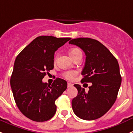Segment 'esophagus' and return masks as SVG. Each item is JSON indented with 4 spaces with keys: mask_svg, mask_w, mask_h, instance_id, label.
<instances>
[{
    "mask_svg": "<svg viewBox=\"0 0 133 133\" xmlns=\"http://www.w3.org/2000/svg\"><path fill=\"white\" fill-rule=\"evenodd\" d=\"M71 86H73V84L70 82H68V88H70V87H71Z\"/></svg>",
    "mask_w": 133,
    "mask_h": 133,
    "instance_id": "esophagus-1",
    "label": "esophagus"
}]
</instances>
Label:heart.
Returning a JSON list of instances; mask_svg holds the SVG:
<instances>
[{"label":"heart","instance_id":"obj_1","mask_svg":"<svg viewBox=\"0 0 133 133\" xmlns=\"http://www.w3.org/2000/svg\"><path fill=\"white\" fill-rule=\"evenodd\" d=\"M79 54H82V51L79 49H78V48H74V49H71L70 51V55L71 56V57L72 59L76 57ZM77 74H78V71H74V70H71V71H65L63 74V76L65 79H68V80H73L75 78V77L77 76Z\"/></svg>","mask_w":133,"mask_h":133}]
</instances>
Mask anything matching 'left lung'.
Instances as JSON below:
<instances>
[{"label": "left lung", "mask_w": 133, "mask_h": 133, "mask_svg": "<svg viewBox=\"0 0 133 133\" xmlns=\"http://www.w3.org/2000/svg\"><path fill=\"white\" fill-rule=\"evenodd\" d=\"M69 43L80 47L86 54L82 82L92 83L88 92L80 85L74 84L78 94L71 102L74 112L86 121L99 118L109 110L117 98L122 80L117 59L96 39L81 37L71 39Z\"/></svg>", "instance_id": "obj_1"}]
</instances>
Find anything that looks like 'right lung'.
I'll return each instance as SVG.
<instances>
[{
	"mask_svg": "<svg viewBox=\"0 0 133 133\" xmlns=\"http://www.w3.org/2000/svg\"><path fill=\"white\" fill-rule=\"evenodd\" d=\"M71 38L39 36L17 55L11 86L17 107L26 117L36 122L51 119L56 112L55 100L67 88V82L56 78L51 86L43 83L54 69L55 51Z\"/></svg>",
	"mask_w": 133,
	"mask_h": 133,
	"instance_id": "1",
	"label": "right lung"
}]
</instances>
